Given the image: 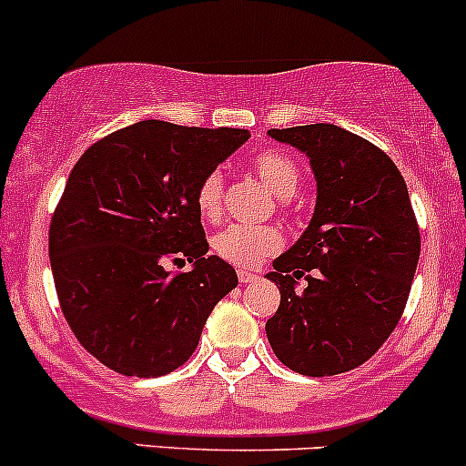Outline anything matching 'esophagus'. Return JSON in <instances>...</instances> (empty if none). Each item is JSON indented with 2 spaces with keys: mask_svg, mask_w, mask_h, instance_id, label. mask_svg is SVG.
<instances>
[{
  "mask_svg": "<svg viewBox=\"0 0 466 466\" xmlns=\"http://www.w3.org/2000/svg\"><path fill=\"white\" fill-rule=\"evenodd\" d=\"M238 280H239V282H244V285H247V282L258 280V276H256V273L247 271V268H239V271H238Z\"/></svg>",
  "mask_w": 466,
  "mask_h": 466,
  "instance_id": "34e87169",
  "label": "esophagus"
}]
</instances>
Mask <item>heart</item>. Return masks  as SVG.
Instances as JSON below:
<instances>
[{"label":"heart","mask_w":466,"mask_h":466,"mask_svg":"<svg viewBox=\"0 0 466 466\" xmlns=\"http://www.w3.org/2000/svg\"><path fill=\"white\" fill-rule=\"evenodd\" d=\"M253 170L260 177L262 184L278 198H287L296 190L300 181L299 166L294 159L276 150L258 152L251 161ZM195 206L199 215L208 222H218L224 210V175L219 170H210L199 181L195 190ZM282 235L273 227H247L235 224L215 235L213 248L222 260L235 267L253 268L267 260L268 256L280 251Z\"/></svg>","instance_id":"b5f03b06"}]
</instances>
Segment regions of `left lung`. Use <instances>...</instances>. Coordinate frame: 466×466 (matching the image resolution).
<instances>
[{"label": "left lung", "mask_w": 466, "mask_h": 466, "mask_svg": "<svg viewBox=\"0 0 466 466\" xmlns=\"http://www.w3.org/2000/svg\"><path fill=\"white\" fill-rule=\"evenodd\" d=\"M309 157L316 208L299 242L267 273L280 307L267 320L276 357L307 377L366 363L404 314L420 260V227L390 157L332 126L268 129ZM300 277L305 292L295 291Z\"/></svg>", "instance_id": "1"}]
</instances>
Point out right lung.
Instances as JSON below:
<instances>
[{
    "label": "right lung",
    "mask_w": 466,
    "mask_h": 466,
    "mask_svg": "<svg viewBox=\"0 0 466 466\" xmlns=\"http://www.w3.org/2000/svg\"><path fill=\"white\" fill-rule=\"evenodd\" d=\"M248 129L141 121L96 141L71 170L49 228L62 314L91 357L161 377L198 348L238 273L208 256L195 190ZM193 261L172 274L165 262Z\"/></svg>",
    "instance_id": "1"
}]
</instances>
